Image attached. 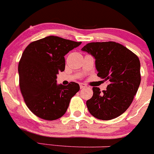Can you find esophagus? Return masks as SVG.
<instances>
[{
  "label": "esophagus",
  "mask_w": 154,
  "mask_h": 154,
  "mask_svg": "<svg viewBox=\"0 0 154 154\" xmlns=\"http://www.w3.org/2000/svg\"><path fill=\"white\" fill-rule=\"evenodd\" d=\"M80 87L82 89V88H84L85 87H86V85L84 84V83H80Z\"/></svg>",
  "instance_id": "esophagus-1"
}]
</instances>
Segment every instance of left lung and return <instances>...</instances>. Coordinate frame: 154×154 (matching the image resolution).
Masks as SVG:
<instances>
[{"label": "left lung", "mask_w": 154, "mask_h": 154, "mask_svg": "<svg viewBox=\"0 0 154 154\" xmlns=\"http://www.w3.org/2000/svg\"><path fill=\"white\" fill-rule=\"evenodd\" d=\"M81 51L95 60L97 76L108 81L106 90L93 87V96L86 101L91 116L111 120L130 106L141 83L140 61L131 51L114 42H91Z\"/></svg>", "instance_id": "obj_1"}]
</instances>
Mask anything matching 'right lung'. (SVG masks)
<instances>
[{
  "instance_id": "right-lung-1",
  "label": "right lung",
  "mask_w": 154,
  "mask_h": 154,
  "mask_svg": "<svg viewBox=\"0 0 154 154\" xmlns=\"http://www.w3.org/2000/svg\"><path fill=\"white\" fill-rule=\"evenodd\" d=\"M81 42L50 35L32 42L18 63L19 86L26 105L45 120L61 118L71 98L80 90L78 83H57V75L66 67L65 56Z\"/></svg>"
}]
</instances>
